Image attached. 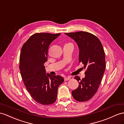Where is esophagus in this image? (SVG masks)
<instances>
[{"label":"esophagus","instance_id":"34e87169","mask_svg":"<svg viewBox=\"0 0 124 124\" xmlns=\"http://www.w3.org/2000/svg\"><path fill=\"white\" fill-rule=\"evenodd\" d=\"M70 79V77H65L64 78V80L65 81H67V80H69Z\"/></svg>","mask_w":124,"mask_h":124}]
</instances>
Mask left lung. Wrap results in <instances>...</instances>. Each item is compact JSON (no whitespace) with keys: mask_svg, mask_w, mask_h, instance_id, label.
I'll return each mask as SVG.
<instances>
[{"mask_svg":"<svg viewBox=\"0 0 124 124\" xmlns=\"http://www.w3.org/2000/svg\"><path fill=\"white\" fill-rule=\"evenodd\" d=\"M76 42L79 49V62L84 65L85 78L75 77L79 82L78 88L72 91V97L78 101L91 99L97 92L104 74L106 62L105 52L97 37L86 31L65 33Z\"/></svg>","mask_w":124,"mask_h":124,"instance_id":"1","label":"left lung"}]
</instances>
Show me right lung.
<instances>
[{"label": "right lung", "mask_w": 124, "mask_h": 124, "mask_svg": "<svg viewBox=\"0 0 124 124\" xmlns=\"http://www.w3.org/2000/svg\"><path fill=\"white\" fill-rule=\"evenodd\" d=\"M60 35L36 33L21 50L19 69L24 85L31 97L41 105H50L56 101L58 87L64 81L59 75L46 74L44 66L49 45Z\"/></svg>", "instance_id": "right-lung-1"}]
</instances>
